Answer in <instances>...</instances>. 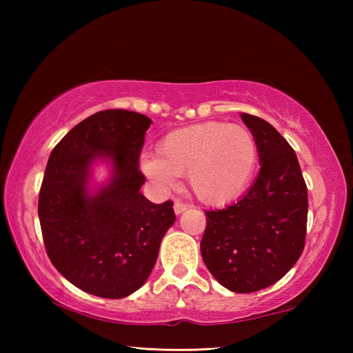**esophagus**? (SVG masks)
<instances>
[{"instance_id":"1","label":"esophagus","mask_w":353,"mask_h":353,"mask_svg":"<svg viewBox=\"0 0 353 353\" xmlns=\"http://www.w3.org/2000/svg\"><path fill=\"white\" fill-rule=\"evenodd\" d=\"M186 209H188V206L183 205L182 201H179V200H176V201H174V212H176V215L182 214L183 211H186Z\"/></svg>"}]
</instances>
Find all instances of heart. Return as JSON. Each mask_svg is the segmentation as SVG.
Masks as SVG:
<instances>
[{"label": "heart", "mask_w": 353, "mask_h": 353, "mask_svg": "<svg viewBox=\"0 0 353 353\" xmlns=\"http://www.w3.org/2000/svg\"><path fill=\"white\" fill-rule=\"evenodd\" d=\"M161 154L142 157V170L163 186L188 172V185L200 201L224 205L241 196L258 163V145L250 130L223 121L194 124L170 132Z\"/></svg>", "instance_id": "b5f03b06"}]
</instances>
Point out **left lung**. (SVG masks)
I'll list each match as a JSON object with an SVG mask.
<instances>
[{
  "mask_svg": "<svg viewBox=\"0 0 353 353\" xmlns=\"http://www.w3.org/2000/svg\"><path fill=\"white\" fill-rule=\"evenodd\" d=\"M258 145L261 170L236 203L206 211L201 258L224 288L253 292L276 283L301 258L308 190L294 150L265 119L241 114Z\"/></svg>",
  "mask_w": 353,
  "mask_h": 353,
  "instance_id": "left-lung-1",
  "label": "left lung"
}]
</instances>
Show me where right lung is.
<instances>
[{
  "instance_id": "1",
  "label": "right lung",
  "mask_w": 353,
  "mask_h": 353,
  "mask_svg": "<svg viewBox=\"0 0 353 353\" xmlns=\"http://www.w3.org/2000/svg\"><path fill=\"white\" fill-rule=\"evenodd\" d=\"M150 124L138 112H97L50 154L37 203L43 244L57 272L89 294L121 299L139 290L176 221L171 200L154 205L139 191ZM99 159L111 162L112 176L91 193L90 167Z\"/></svg>"
}]
</instances>
